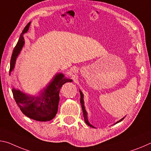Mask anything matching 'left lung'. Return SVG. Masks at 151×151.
Returning a JSON list of instances; mask_svg holds the SVG:
<instances>
[{"mask_svg":"<svg viewBox=\"0 0 151 151\" xmlns=\"http://www.w3.org/2000/svg\"><path fill=\"white\" fill-rule=\"evenodd\" d=\"M80 96H81V97H80V103H81V108H82V110H83V118H84L85 122H86V124H87L88 126H90V127H92V128H94V127H93V126H92V124H90V122H88V117H87V112H86V110H85L84 105H83V95L82 94V93H81V91H80ZM124 117L123 118H122V119H121V120H120L119 121H118V122H117L116 123H118V122H120V121H122L123 119H124Z\"/></svg>","mask_w":151,"mask_h":151,"instance_id":"8db88e82","label":"left lung"}]
</instances>
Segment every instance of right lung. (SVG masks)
Here are the masks:
<instances>
[{
    "label": "right lung",
    "instance_id": "1",
    "mask_svg": "<svg viewBox=\"0 0 151 151\" xmlns=\"http://www.w3.org/2000/svg\"><path fill=\"white\" fill-rule=\"evenodd\" d=\"M30 23L27 24L21 34L18 42L14 47L11 59L9 75L14 69L16 59L20 53L24 43L23 34L28 31ZM72 80L64 78L62 73L57 74L53 80L49 83L44 91L41 92L40 96L34 97L27 95L13 88L12 90L13 97L21 112L27 117L37 121H49L55 117L58 112L59 101V91L64 83Z\"/></svg>",
    "mask_w": 151,
    "mask_h": 151
}]
</instances>
